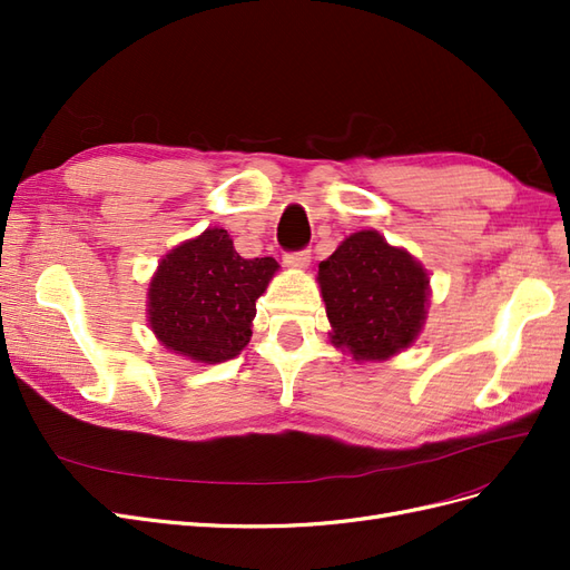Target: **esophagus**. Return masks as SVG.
Returning a JSON list of instances; mask_svg holds the SVG:
<instances>
[{"label": "esophagus", "mask_w": 570, "mask_h": 570, "mask_svg": "<svg viewBox=\"0 0 570 570\" xmlns=\"http://www.w3.org/2000/svg\"><path fill=\"white\" fill-rule=\"evenodd\" d=\"M308 249H299V252H287L283 256V262L289 266V268H304L308 264Z\"/></svg>", "instance_id": "1"}]
</instances>
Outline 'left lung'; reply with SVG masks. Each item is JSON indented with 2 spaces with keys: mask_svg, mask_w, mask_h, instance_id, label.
<instances>
[{
  "mask_svg": "<svg viewBox=\"0 0 570 570\" xmlns=\"http://www.w3.org/2000/svg\"><path fill=\"white\" fill-rule=\"evenodd\" d=\"M335 347L356 361H385L416 342L430 295L428 271L375 230H361L318 264Z\"/></svg>",
  "mask_w": 570,
  "mask_h": 570,
  "instance_id": "left-lung-1",
  "label": "left lung"
}]
</instances>
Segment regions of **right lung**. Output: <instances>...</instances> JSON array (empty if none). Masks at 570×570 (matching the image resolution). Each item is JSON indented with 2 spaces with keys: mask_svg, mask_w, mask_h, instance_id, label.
<instances>
[{
  "mask_svg": "<svg viewBox=\"0 0 570 570\" xmlns=\"http://www.w3.org/2000/svg\"><path fill=\"white\" fill-rule=\"evenodd\" d=\"M278 268L273 256H239L228 230L206 228L161 258L147 295L149 327L197 364L228 361L247 347L256 299Z\"/></svg>",
  "mask_w": 570,
  "mask_h": 570,
  "instance_id": "1",
  "label": "right lung"
}]
</instances>
